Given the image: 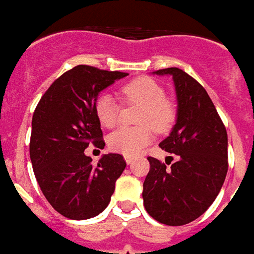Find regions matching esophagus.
I'll return each instance as SVG.
<instances>
[{
  "label": "esophagus",
  "mask_w": 254,
  "mask_h": 254,
  "mask_svg": "<svg viewBox=\"0 0 254 254\" xmlns=\"http://www.w3.org/2000/svg\"><path fill=\"white\" fill-rule=\"evenodd\" d=\"M125 162H127V165H130V163L133 162V158L132 156H125Z\"/></svg>",
  "instance_id": "34e87169"
}]
</instances>
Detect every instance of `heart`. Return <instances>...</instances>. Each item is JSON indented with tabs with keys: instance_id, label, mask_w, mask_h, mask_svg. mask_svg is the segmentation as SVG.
Here are the masks:
<instances>
[{
	"instance_id": "obj_1",
	"label": "heart",
	"mask_w": 254,
	"mask_h": 254,
	"mask_svg": "<svg viewBox=\"0 0 254 254\" xmlns=\"http://www.w3.org/2000/svg\"><path fill=\"white\" fill-rule=\"evenodd\" d=\"M121 99L125 103L140 105L137 127H120L107 138L109 148L114 152L134 156L140 154L154 137L156 132L169 130L176 120V110L166 98L165 88L151 77H137L124 84L120 88ZM120 102L109 92L100 94L95 100V114L105 127H114L120 122Z\"/></svg>"
}]
</instances>
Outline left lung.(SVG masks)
<instances>
[{
  "mask_svg": "<svg viewBox=\"0 0 254 254\" xmlns=\"http://www.w3.org/2000/svg\"><path fill=\"white\" fill-rule=\"evenodd\" d=\"M154 73L170 74L174 80L177 121L159 147L176 154L178 160L167 168L148 156L151 167L143 184L144 207L160 223L182 226L201 216L222 189L229 169L227 132L198 81L178 67Z\"/></svg>",
  "mask_w": 254,
  "mask_h": 254,
  "instance_id": "8db88e82",
  "label": "left lung"
}]
</instances>
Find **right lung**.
<instances>
[{"label":"right lung","instance_id":"add662e5","mask_svg":"<svg viewBox=\"0 0 254 254\" xmlns=\"http://www.w3.org/2000/svg\"><path fill=\"white\" fill-rule=\"evenodd\" d=\"M125 76L77 65L49 87L34 111L32 169L46 200L65 218L84 220L105 211L127 167L120 154L103 155L98 165L84 154L89 144L105 147L95 100L100 91Z\"/></svg>","mask_w":254,"mask_h":254}]
</instances>
